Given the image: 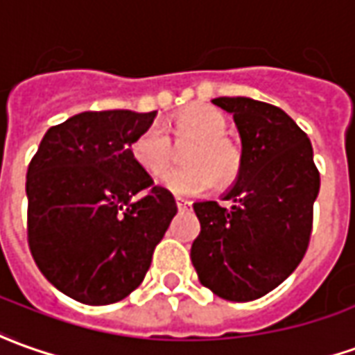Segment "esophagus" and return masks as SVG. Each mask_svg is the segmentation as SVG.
Returning a JSON list of instances; mask_svg holds the SVG:
<instances>
[{"instance_id": "34e87169", "label": "esophagus", "mask_w": 355, "mask_h": 355, "mask_svg": "<svg viewBox=\"0 0 355 355\" xmlns=\"http://www.w3.org/2000/svg\"><path fill=\"white\" fill-rule=\"evenodd\" d=\"M177 208L178 209H188L190 208V202L184 200V198H177Z\"/></svg>"}]
</instances>
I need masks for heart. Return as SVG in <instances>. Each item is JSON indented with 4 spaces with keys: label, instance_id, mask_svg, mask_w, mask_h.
I'll list each match as a JSON object with an SVG mask.
<instances>
[{
    "label": "heart",
    "instance_id": "obj_1",
    "mask_svg": "<svg viewBox=\"0 0 355 355\" xmlns=\"http://www.w3.org/2000/svg\"><path fill=\"white\" fill-rule=\"evenodd\" d=\"M168 130L178 144H192L184 151L188 165L171 168L159 178V184L177 194V196H194L204 194L214 188L216 180L229 184L237 178L241 171V149L231 141L227 134V118L214 107H192L180 112ZM132 157L147 175L157 177L173 161V144L167 132L157 124L144 130L132 141Z\"/></svg>",
    "mask_w": 355,
    "mask_h": 355
}]
</instances>
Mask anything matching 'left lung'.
I'll use <instances>...</instances> for the list:
<instances>
[{"label": "left lung", "instance_id": "left-lung-1", "mask_svg": "<svg viewBox=\"0 0 355 355\" xmlns=\"http://www.w3.org/2000/svg\"><path fill=\"white\" fill-rule=\"evenodd\" d=\"M241 137V171L223 194L233 206L194 202L200 235L190 259L202 286L227 301L278 288L309 245L320 177L307 134L282 110L248 96H219Z\"/></svg>", "mask_w": 355, "mask_h": 355}]
</instances>
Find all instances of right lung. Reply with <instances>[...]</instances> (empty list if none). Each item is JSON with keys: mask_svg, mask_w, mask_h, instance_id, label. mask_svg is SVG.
Listing matches in <instances>:
<instances>
[{"mask_svg": "<svg viewBox=\"0 0 355 355\" xmlns=\"http://www.w3.org/2000/svg\"><path fill=\"white\" fill-rule=\"evenodd\" d=\"M157 110L81 112L52 126L26 171L28 247L44 278L85 305H108L146 278L177 216L173 194L132 157Z\"/></svg>", "mask_w": 355, "mask_h": 355, "instance_id": "obj_1", "label": "right lung"}]
</instances>
